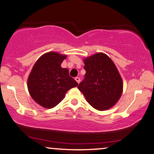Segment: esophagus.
I'll list each match as a JSON object with an SVG mask.
<instances>
[{"instance_id":"1","label":"esophagus","mask_w":154,"mask_h":154,"mask_svg":"<svg viewBox=\"0 0 154 154\" xmlns=\"http://www.w3.org/2000/svg\"><path fill=\"white\" fill-rule=\"evenodd\" d=\"M75 81H76V82H77L78 83H79L80 81H81V79H80L79 77H75Z\"/></svg>"}]
</instances>
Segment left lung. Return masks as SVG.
<instances>
[{
	"instance_id": "obj_1",
	"label": "left lung",
	"mask_w": 154,
	"mask_h": 154,
	"mask_svg": "<svg viewBox=\"0 0 154 154\" xmlns=\"http://www.w3.org/2000/svg\"><path fill=\"white\" fill-rule=\"evenodd\" d=\"M84 79L78 88L97 110L111 108L120 98L123 83L116 66L108 56L97 53L85 58Z\"/></svg>"
}]
</instances>
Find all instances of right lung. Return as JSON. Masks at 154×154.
<instances>
[{
	"instance_id": "right-lung-1",
	"label": "right lung",
	"mask_w": 154,
	"mask_h": 154,
	"mask_svg": "<svg viewBox=\"0 0 154 154\" xmlns=\"http://www.w3.org/2000/svg\"><path fill=\"white\" fill-rule=\"evenodd\" d=\"M66 55L54 51L46 53L36 61L27 80V88L36 103L45 108H52L65 97L66 93L77 86L69 70L61 64Z\"/></svg>"
}]
</instances>
